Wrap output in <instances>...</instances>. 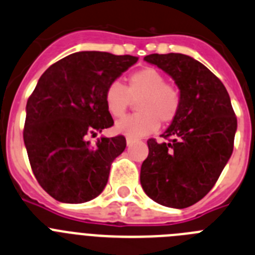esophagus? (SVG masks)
Here are the masks:
<instances>
[{
    "mask_svg": "<svg viewBox=\"0 0 255 255\" xmlns=\"http://www.w3.org/2000/svg\"><path fill=\"white\" fill-rule=\"evenodd\" d=\"M133 142L134 141L132 140V138H127V146H132L133 145Z\"/></svg>",
    "mask_w": 255,
    "mask_h": 255,
    "instance_id": "1",
    "label": "esophagus"
}]
</instances>
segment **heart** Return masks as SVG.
Returning a JSON list of instances; mask_svg holds the SVG:
<instances>
[{"label":"heart","instance_id":"b5f03b06","mask_svg":"<svg viewBox=\"0 0 255 255\" xmlns=\"http://www.w3.org/2000/svg\"><path fill=\"white\" fill-rule=\"evenodd\" d=\"M137 102V113L121 119L115 130L128 138H140L158 129L161 125H170L181 109V92L158 69L147 66L128 77L126 87L118 82L110 83L105 90L104 101L109 114L121 118Z\"/></svg>","mask_w":255,"mask_h":255}]
</instances>
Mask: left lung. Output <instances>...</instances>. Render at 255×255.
<instances>
[{
	"mask_svg": "<svg viewBox=\"0 0 255 255\" xmlns=\"http://www.w3.org/2000/svg\"><path fill=\"white\" fill-rule=\"evenodd\" d=\"M172 77L181 92V109L161 137L147 140L141 165L143 191L158 204L191 207L216 185L234 150L238 119L218 77L183 54L143 57Z\"/></svg>",
	"mask_w": 255,
	"mask_h": 255,
	"instance_id": "obj_1",
	"label": "left lung"
}]
</instances>
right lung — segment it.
<instances>
[{
  "mask_svg": "<svg viewBox=\"0 0 255 255\" xmlns=\"http://www.w3.org/2000/svg\"><path fill=\"white\" fill-rule=\"evenodd\" d=\"M138 60L100 51L75 52L41 75L26 103L23 137L41 187L61 203H86L103 192L126 137H87L114 125L104 101L106 87Z\"/></svg>",
  "mask_w": 255,
  "mask_h": 255,
  "instance_id": "1",
  "label": "right lung"
}]
</instances>
